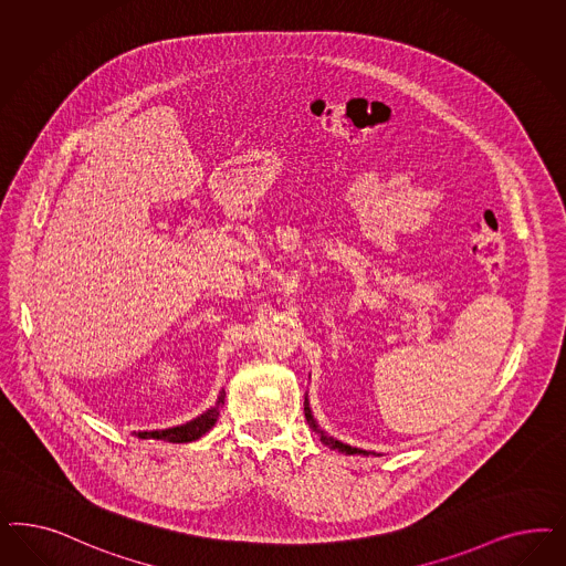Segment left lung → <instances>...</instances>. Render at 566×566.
<instances>
[{"label": "left lung", "mask_w": 566, "mask_h": 566, "mask_svg": "<svg viewBox=\"0 0 566 566\" xmlns=\"http://www.w3.org/2000/svg\"><path fill=\"white\" fill-rule=\"evenodd\" d=\"M304 412H306V420L311 422L312 429H314L316 433H321V439H323V443H325V446H328V448H333V450H337V452H342V454H358V457H366V452H363V450L349 448V446H346V443H342V441H335V439L325 436V433H323V431H321V429L316 427V422H314V419H312L311 408H308V403L304 406Z\"/></svg>", "instance_id": "8db88e82"}]
</instances>
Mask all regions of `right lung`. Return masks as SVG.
<instances>
[{"label": "right lung", "mask_w": 566, "mask_h": 566, "mask_svg": "<svg viewBox=\"0 0 566 566\" xmlns=\"http://www.w3.org/2000/svg\"><path fill=\"white\" fill-rule=\"evenodd\" d=\"M222 396L219 398V403L212 408V410H208V412H203L201 417L198 419L189 420V422H185L181 427H172V429H165V431H144V433H139V438L142 439H168V441H172V443H187V441H196V439H200L214 422H217V417H219V406L222 403Z\"/></svg>", "instance_id": "add662e5"}]
</instances>
